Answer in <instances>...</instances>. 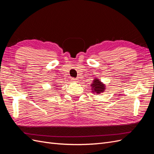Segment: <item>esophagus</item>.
Masks as SVG:
<instances>
[{
	"label": "esophagus",
	"instance_id": "obj_1",
	"mask_svg": "<svg viewBox=\"0 0 154 154\" xmlns=\"http://www.w3.org/2000/svg\"><path fill=\"white\" fill-rule=\"evenodd\" d=\"M71 80H72L73 82H78V80H77L76 78H71Z\"/></svg>",
	"mask_w": 154,
	"mask_h": 154
}]
</instances>
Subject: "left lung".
I'll use <instances>...</instances> for the list:
<instances>
[{
  "label": "left lung",
  "mask_w": 154,
  "mask_h": 154,
  "mask_svg": "<svg viewBox=\"0 0 154 154\" xmlns=\"http://www.w3.org/2000/svg\"><path fill=\"white\" fill-rule=\"evenodd\" d=\"M91 86V89L92 90V92H95L96 94H100V93L102 92H104L105 89V86L101 82V81L98 80V78H96L95 80H94Z\"/></svg>",
  "instance_id": "obj_1"
}]
</instances>
